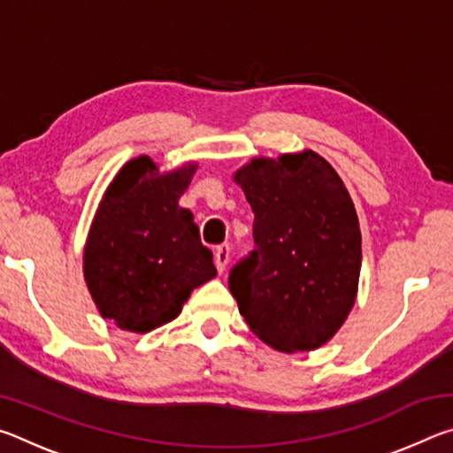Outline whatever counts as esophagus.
Listing matches in <instances>:
<instances>
[{"label": "esophagus", "mask_w": 453, "mask_h": 453, "mask_svg": "<svg viewBox=\"0 0 453 453\" xmlns=\"http://www.w3.org/2000/svg\"><path fill=\"white\" fill-rule=\"evenodd\" d=\"M227 262H229V245L221 243L216 248V267H218L219 273L226 272Z\"/></svg>", "instance_id": "obj_1"}]
</instances>
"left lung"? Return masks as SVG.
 Returning <instances> with one entry per match:
<instances>
[{
  "label": "left lung",
  "mask_w": 453,
  "mask_h": 453,
  "mask_svg": "<svg viewBox=\"0 0 453 453\" xmlns=\"http://www.w3.org/2000/svg\"><path fill=\"white\" fill-rule=\"evenodd\" d=\"M254 210V251L229 272V291L259 340L310 351L356 302L362 270L357 213L340 175L313 151L251 159L235 173Z\"/></svg>",
  "instance_id": "8db88e82"
}]
</instances>
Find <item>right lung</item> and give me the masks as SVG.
I'll return each mask as SVG.
<instances>
[{
    "label": "right lung",
    "instance_id": "1",
    "mask_svg": "<svg viewBox=\"0 0 453 453\" xmlns=\"http://www.w3.org/2000/svg\"><path fill=\"white\" fill-rule=\"evenodd\" d=\"M196 167L159 173L150 157L132 159L99 203L83 273L97 310L121 329L145 334L167 324L218 273L194 216L178 203Z\"/></svg>",
    "mask_w": 453,
    "mask_h": 453
}]
</instances>
